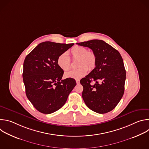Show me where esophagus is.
<instances>
[{
  "label": "esophagus",
  "instance_id": "obj_1",
  "mask_svg": "<svg viewBox=\"0 0 149 149\" xmlns=\"http://www.w3.org/2000/svg\"><path fill=\"white\" fill-rule=\"evenodd\" d=\"M76 82L77 84H79V79H76Z\"/></svg>",
  "mask_w": 149,
  "mask_h": 149
}]
</instances>
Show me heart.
Wrapping results in <instances>:
<instances>
[{"mask_svg":"<svg viewBox=\"0 0 149 149\" xmlns=\"http://www.w3.org/2000/svg\"><path fill=\"white\" fill-rule=\"evenodd\" d=\"M69 54L73 60H77L76 65L78 68L65 74L67 78L80 79L86 75L89 70H93L96 66L97 57L92 51H87L85 47L75 45L69 51ZM58 67L64 71H68L71 68V61L65 53L61 54L57 58Z\"/></svg>","mask_w":149,"mask_h":149,"instance_id":"obj_1","label":"heart"}]
</instances>
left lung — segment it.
Returning a JSON list of instances; mask_svg holds the SVG:
<instances>
[{
    "label": "left lung",
    "mask_w": 149,
    "mask_h": 149,
    "mask_svg": "<svg viewBox=\"0 0 149 149\" xmlns=\"http://www.w3.org/2000/svg\"><path fill=\"white\" fill-rule=\"evenodd\" d=\"M77 44L90 48L97 57L95 67L80 80L84 88L82 98L93 111L100 114L110 112L116 107L124 92L126 75L123 58L117 50L102 40Z\"/></svg>",
    "instance_id": "8db88e82"
}]
</instances>
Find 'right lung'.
<instances>
[{
	"label": "right lung",
	"mask_w": 149,
	"mask_h": 149,
	"mask_svg": "<svg viewBox=\"0 0 149 149\" xmlns=\"http://www.w3.org/2000/svg\"><path fill=\"white\" fill-rule=\"evenodd\" d=\"M73 45L42 42L25 59L22 77L26 95L42 113L51 114L60 109L76 86L73 78L62 79L63 71L56 62L59 55Z\"/></svg>",
	"instance_id": "add662e5"
}]
</instances>
